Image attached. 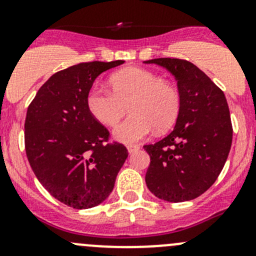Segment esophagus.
<instances>
[{
    "instance_id": "34e87169",
    "label": "esophagus",
    "mask_w": 256,
    "mask_h": 256,
    "mask_svg": "<svg viewBox=\"0 0 256 256\" xmlns=\"http://www.w3.org/2000/svg\"><path fill=\"white\" fill-rule=\"evenodd\" d=\"M138 148H140V146H138V144H128V151L130 152V154L138 151Z\"/></svg>"
}]
</instances>
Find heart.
Returning a JSON list of instances; mask_svg holds the SVG:
<instances>
[{
  "label": "heart",
  "mask_w": 256,
  "mask_h": 256,
  "mask_svg": "<svg viewBox=\"0 0 256 256\" xmlns=\"http://www.w3.org/2000/svg\"><path fill=\"white\" fill-rule=\"evenodd\" d=\"M112 92L90 89L86 105L105 126H115L126 112L131 115L118 125L112 135L122 144H136L154 132L166 131L176 122L180 109V92L171 82L160 79L148 69L128 66L109 79Z\"/></svg>",
  "instance_id": "heart-1"
}]
</instances>
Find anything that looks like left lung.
Wrapping results in <instances>:
<instances>
[{"label": "left lung", "mask_w": 256, "mask_h": 256, "mask_svg": "<svg viewBox=\"0 0 256 256\" xmlns=\"http://www.w3.org/2000/svg\"><path fill=\"white\" fill-rule=\"evenodd\" d=\"M144 63L174 76L180 96L174 131L144 146L151 160L147 188L167 202L194 200L216 182L230 151L233 128L226 95L188 60L157 58Z\"/></svg>", "instance_id": "8db88e82"}]
</instances>
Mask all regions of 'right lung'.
<instances>
[{
	"mask_svg": "<svg viewBox=\"0 0 256 256\" xmlns=\"http://www.w3.org/2000/svg\"><path fill=\"white\" fill-rule=\"evenodd\" d=\"M124 60L89 62L53 74L30 104L24 122L28 162L59 202L88 209L104 202L128 158L122 144L88 109L92 82Z\"/></svg>",
	"mask_w": 256,
	"mask_h": 256,
	"instance_id": "1",
	"label": "right lung"
}]
</instances>
